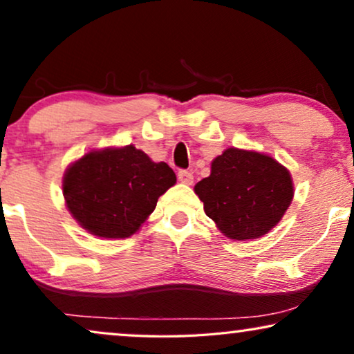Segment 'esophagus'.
Listing matches in <instances>:
<instances>
[{"label":"esophagus","instance_id":"34e87169","mask_svg":"<svg viewBox=\"0 0 354 354\" xmlns=\"http://www.w3.org/2000/svg\"><path fill=\"white\" fill-rule=\"evenodd\" d=\"M178 180L182 183H185V185H192L193 183V174L190 171H178L177 174Z\"/></svg>","mask_w":354,"mask_h":354}]
</instances>
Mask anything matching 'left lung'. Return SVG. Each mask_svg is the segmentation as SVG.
Segmentation results:
<instances>
[{"label": "left lung", "instance_id": "obj_1", "mask_svg": "<svg viewBox=\"0 0 354 354\" xmlns=\"http://www.w3.org/2000/svg\"><path fill=\"white\" fill-rule=\"evenodd\" d=\"M195 193L222 234L253 240L279 224L295 192L288 169L274 158L227 148L211 162L209 177L196 183Z\"/></svg>", "mask_w": 354, "mask_h": 354}]
</instances>
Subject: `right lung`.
Returning <instances> with one entry per match:
<instances>
[{
  "label": "right lung",
  "mask_w": 354,
  "mask_h": 354,
  "mask_svg": "<svg viewBox=\"0 0 354 354\" xmlns=\"http://www.w3.org/2000/svg\"><path fill=\"white\" fill-rule=\"evenodd\" d=\"M166 162H153L133 145L93 149L72 162L62 177V195L72 217L91 235L127 239L176 185Z\"/></svg>",
  "instance_id": "add662e5"
}]
</instances>
